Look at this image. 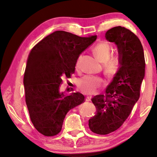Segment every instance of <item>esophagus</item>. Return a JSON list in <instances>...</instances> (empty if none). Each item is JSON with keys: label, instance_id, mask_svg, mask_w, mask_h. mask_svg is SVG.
<instances>
[{"label": "esophagus", "instance_id": "esophagus-1", "mask_svg": "<svg viewBox=\"0 0 157 157\" xmlns=\"http://www.w3.org/2000/svg\"><path fill=\"white\" fill-rule=\"evenodd\" d=\"M91 97H89V96H87L86 97V99H85V100L87 101H91Z\"/></svg>", "mask_w": 157, "mask_h": 157}]
</instances>
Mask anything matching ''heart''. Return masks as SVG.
I'll use <instances>...</instances> for the list:
<instances>
[{"instance_id": "b5f03b06", "label": "heart", "mask_w": 157, "mask_h": 157, "mask_svg": "<svg viewBox=\"0 0 157 157\" xmlns=\"http://www.w3.org/2000/svg\"><path fill=\"white\" fill-rule=\"evenodd\" d=\"M113 47L108 41L103 40L98 43L94 48V53L97 58L101 62H105L104 68V72L108 76L113 77L120 70V62L116 57H112L111 55ZM81 59V55H80L76 59V67L78 68ZM105 84L103 78L97 76L87 75L78 80V86L80 90L87 94H95L98 89Z\"/></svg>"}]
</instances>
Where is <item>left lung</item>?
<instances>
[{
  "label": "left lung",
  "mask_w": 157,
  "mask_h": 157,
  "mask_svg": "<svg viewBox=\"0 0 157 157\" xmlns=\"http://www.w3.org/2000/svg\"><path fill=\"white\" fill-rule=\"evenodd\" d=\"M106 39L117 45L120 70L105 89V94L97 95L92 102L97 108L89 120L92 132L106 135L119 129L138 100L145 73V59L140 39L127 28L114 27L105 33Z\"/></svg>",
  "instance_id": "1"
}]
</instances>
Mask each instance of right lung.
<instances>
[{
    "label": "right lung",
    "instance_id": "1",
    "mask_svg": "<svg viewBox=\"0 0 157 157\" xmlns=\"http://www.w3.org/2000/svg\"><path fill=\"white\" fill-rule=\"evenodd\" d=\"M96 38L58 30L32 49L24 77L25 102L32 123L43 135L58 134L68 112L85 101L78 92L66 96L59 91L62 76H72L79 55Z\"/></svg>",
    "mask_w": 157,
    "mask_h": 157
}]
</instances>
